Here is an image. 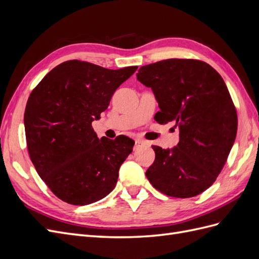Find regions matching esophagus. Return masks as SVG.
Masks as SVG:
<instances>
[{"mask_svg": "<svg viewBox=\"0 0 259 259\" xmlns=\"http://www.w3.org/2000/svg\"><path fill=\"white\" fill-rule=\"evenodd\" d=\"M145 145H147V143L145 142V140H142V139H136V140H135V146H134V149H135V150H137V149L142 148V147H143V146H145Z\"/></svg>", "mask_w": 259, "mask_h": 259, "instance_id": "esophagus-1", "label": "esophagus"}]
</instances>
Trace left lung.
Listing matches in <instances>:
<instances>
[{
	"label": "left lung",
	"mask_w": 259,
	"mask_h": 259,
	"mask_svg": "<svg viewBox=\"0 0 259 259\" xmlns=\"http://www.w3.org/2000/svg\"><path fill=\"white\" fill-rule=\"evenodd\" d=\"M137 80L151 88L159 103L155 121H174L179 128L176 147H152L155 159L146 171L148 180L173 198L205 191L237 136V110L223 77L204 61L171 58L140 67Z\"/></svg>",
	"instance_id": "1"
}]
</instances>
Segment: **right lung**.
<instances>
[{"mask_svg": "<svg viewBox=\"0 0 259 259\" xmlns=\"http://www.w3.org/2000/svg\"><path fill=\"white\" fill-rule=\"evenodd\" d=\"M137 66L119 70L68 60L55 67L31 92L25 111L30 159L51 191L72 205L104 199L116 185L134 140L98 138V120L119 86Z\"/></svg>", "mask_w": 259, "mask_h": 259, "instance_id": "add662e5", "label": "right lung"}]
</instances>
